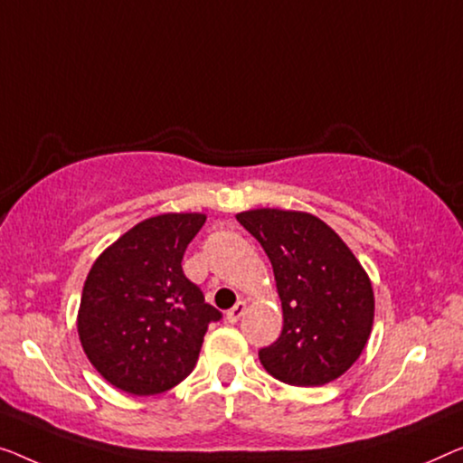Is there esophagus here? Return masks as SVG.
Instances as JSON below:
<instances>
[{"label":"esophagus","mask_w":463,"mask_h":463,"mask_svg":"<svg viewBox=\"0 0 463 463\" xmlns=\"http://www.w3.org/2000/svg\"><path fill=\"white\" fill-rule=\"evenodd\" d=\"M245 307H247L245 301H237V303H234V307L229 309V312H226V322H229V324H237V322L241 320V316H243Z\"/></svg>","instance_id":"esophagus-1"}]
</instances>
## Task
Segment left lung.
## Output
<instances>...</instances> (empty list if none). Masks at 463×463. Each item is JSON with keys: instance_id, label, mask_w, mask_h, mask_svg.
Returning a JSON list of instances; mask_svg holds the SVG:
<instances>
[{"instance_id": "left-lung-1", "label": "left lung", "mask_w": 463, "mask_h": 463, "mask_svg": "<svg viewBox=\"0 0 463 463\" xmlns=\"http://www.w3.org/2000/svg\"><path fill=\"white\" fill-rule=\"evenodd\" d=\"M237 220L270 258L282 306V333L260 349L261 365L293 386L336 381L370 339L374 291L368 272L314 213L260 208Z\"/></svg>"}]
</instances>
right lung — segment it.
<instances>
[{"instance_id": "1", "label": "right lung", "mask_w": 463, "mask_h": 463, "mask_svg": "<svg viewBox=\"0 0 463 463\" xmlns=\"http://www.w3.org/2000/svg\"><path fill=\"white\" fill-rule=\"evenodd\" d=\"M205 213H160L135 224L95 260L77 316L82 351L128 395L170 391L195 368L210 322L222 314L183 272Z\"/></svg>"}]
</instances>
